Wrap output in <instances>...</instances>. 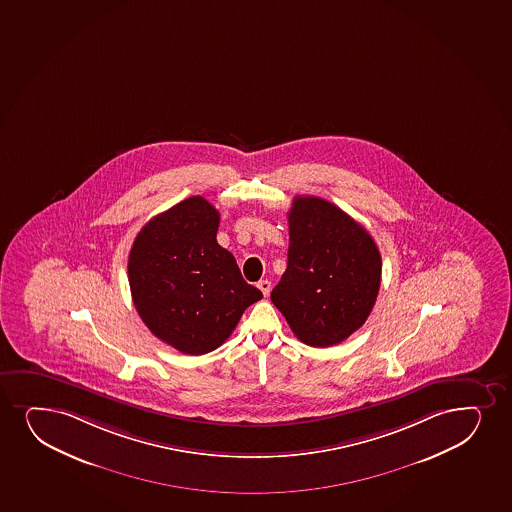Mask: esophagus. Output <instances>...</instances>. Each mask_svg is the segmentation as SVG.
I'll return each mask as SVG.
<instances>
[{
  "label": "esophagus",
  "instance_id": "1",
  "mask_svg": "<svg viewBox=\"0 0 512 512\" xmlns=\"http://www.w3.org/2000/svg\"><path fill=\"white\" fill-rule=\"evenodd\" d=\"M257 286H259L260 291L264 293V296H269V293H271V281H267V279H262V281H259V284H257Z\"/></svg>",
  "mask_w": 512,
  "mask_h": 512
}]
</instances>
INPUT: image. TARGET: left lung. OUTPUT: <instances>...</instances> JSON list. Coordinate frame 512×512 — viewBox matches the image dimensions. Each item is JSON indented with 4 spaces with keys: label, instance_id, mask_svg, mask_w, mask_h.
I'll list each match as a JSON object with an SVG mask.
<instances>
[{
    "label": "left lung",
    "instance_id": "obj_1",
    "mask_svg": "<svg viewBox=\"0 0 512 512\" xmlns=\"http://www.w3.org/2000/svg\"><path fill=\"white\" fill-rule=\"evenodd\" d=\"M288 221V267L272 303L301 343H343L365 324L379 295V248L353 217L319 197H295Z\"/></svg>",
    "mask_w": 512,
    "mask_h": 512
}]
</instances>
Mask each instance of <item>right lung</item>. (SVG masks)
Segmentation results:
<instances>
[{"label": "right lung", "instance_id": "1", "mask_svg": "<svg viewBox=\"0 0 512 512\" xmlns=\"http://www.w3.org/2000/svg\"><path fill=\"white\" fill-rule=\"evenodd\" d=\"M219 212L195 195L152 217L133 241L128 281L149 331L185 355L219 348L262 298L217 243Z\"/></svg>", "mask_w": 512, "mask_h": 512}]
</instances>
